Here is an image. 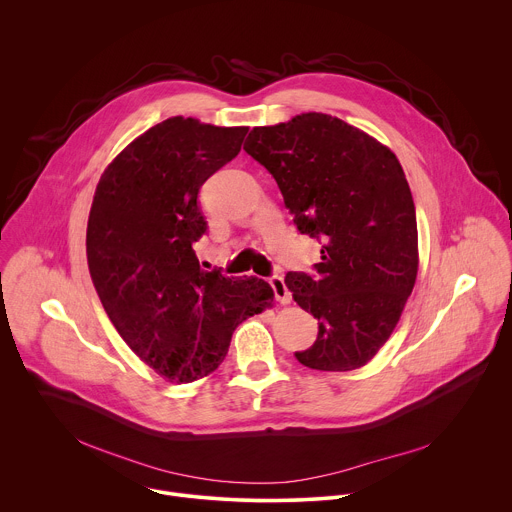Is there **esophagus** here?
Masks as SVG:
<instances>
[{"instance_id": "1", "label": "esophagus", "mask_w": 512, "mask_h": 512, "mask_svg": "<svg viewBox=\"0 0 512 512\" xmlns=\"http://www.w3.org/2000/svg\"><path fill=\"white\" fill-rule=\"evenodd\" d=\"M269 285H271L273 294H275V300H277L279 304H289V302H291V294H289V289H287L283 277H279V275L269 277Z\"/></svg>"}]
</instances>
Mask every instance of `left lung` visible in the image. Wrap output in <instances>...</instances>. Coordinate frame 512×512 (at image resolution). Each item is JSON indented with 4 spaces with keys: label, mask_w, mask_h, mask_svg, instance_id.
Wrapping results in <instances>:
<instances>
[{
    "label": "left lung",
    "mask_w": 512,
    "mask_h": 512,
    "mask_svg": "<svg viewBox=\"0 0 512 512\" xmlns=\"http://www.w3.org/2000/svg\"><path fill=\"white\" fill-rule=\"evenodd\" d=\"M243 150L275 178L302 235L322 243L316 275L287 271L316 342L296 352L308 369L367 364L395 330L417 277L415 204L397 156L326 113L253 127Z\"/></svg>",
    "instance_id": "left-lung-1"
}]
</instances>
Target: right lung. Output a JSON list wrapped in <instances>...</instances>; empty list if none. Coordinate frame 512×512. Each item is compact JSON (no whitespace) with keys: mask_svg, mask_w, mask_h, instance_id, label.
<instances>
[{"mask_svg":"<svg viewBox=\"0 0 512 512\" xmlns=\"http://www.w3.org/2000/svg\"><path fill=\"white\" fill-rule=\"evenodd\" d=\"M247 131L170 117L133 139L95 190L87 261L99 300L129 348L174 383L218 369L235 328L273 302L267 281L204 271L192 249L206 233L200 186Z\"/></svg>","mask_w":512,"mask_h":512,"instance_id":"obj_1","label":"right lung"}]
</instances>
